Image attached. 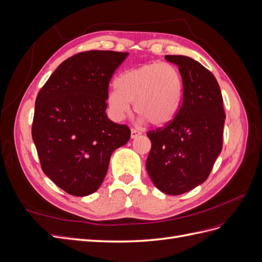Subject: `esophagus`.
<instances>
[{
  "instance_id": "1",
  "label": "esophagus",
  "mask_w": 262,
  "mask_h": 262,
  "mask_svg": "<svg viewBox=\"0 0 262 262\" xmlns=\"http://www.w3.org/2000/svg\"><path fill=\"white\" fill-rule=\"evenodd\" d=\"M141 134H142V132L140 130H138V129H131V138L132 139L138 138L139 136H141Z\"/></svg>"
}]
</instances>
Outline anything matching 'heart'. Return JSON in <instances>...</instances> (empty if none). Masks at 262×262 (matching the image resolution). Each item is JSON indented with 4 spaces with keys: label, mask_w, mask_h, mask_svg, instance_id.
I'll return each mask as SVG.
<instances>
[{
    "label": "heart",
    "mask_w": 262,
    "mask_h": 262,
    "mask_svg": "<svg viewBox=\"0 0 262 262\" xmlns=\"http://www.w3.org/2000/svg\"><path fill=\"white\" fill-rule=\"evenodd\" d=\"M107 101L116 119L134 110L154 126H164L177 116L184 94V80L176 66L149 62L126 70L115 81Z\"/></svg>",
    "instance_id": "1"
}]
</instances>
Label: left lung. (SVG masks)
<instances>
[{"mask_svg":"<svg viewBox=\"0 0 262 262\" xmlns=\"http://www.w3.org/2000/svg\"><path fill=\"white\" fill-rule=\"evenodd\" d=\"M184 80L182 104L175 119L146 134L152 143L146 170L155 187L178 195L208 179L223 146L225 113L216 78L185 55H166Z\"/></svg>","mask_w":262,"mask_h":262,"instance_id":"8db88e82","label":"left lung"}]
</instances>
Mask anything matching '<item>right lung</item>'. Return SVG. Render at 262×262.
I'll list each match as a JSON object with an SVG mask.
<instances>
[{"label": "right lung", "mask_w": 262, "mask_h": 262, "mask_svg": "<svg viewBox=\"0 0 262 262\" xmlns=\"http://www.w3.org/2000/svg\"><path fill=\"white\" fill-rule=\"evenodd\" d=\"M128 52L91 50L63 61L39 91L31 136L43 172L66 192L94 193L128 125L106 115L108 86Z\"/></svg>", "instance_id": "right-lung-1"}]
</instances>
